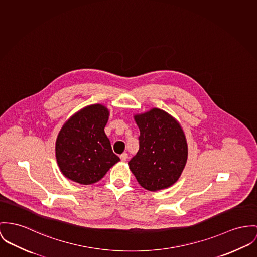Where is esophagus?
<instances>
[{
  "instance_id": "esophagus-1",
  "label": "esophagus",
  "mask_w": 257,
  "mask_h": 257,
  "mask_svg": "<svg viewBox=\"0 0 257 257\" xmlns=\"http://www.w3.org/2000/svg\"><path fill=\"white\" fill-rule=\"evenodd\" d=\"M127 158H128V154H127V153H123L122 155H120V159H121L122 161H126Z\"/></svg>"
}]
</instances>
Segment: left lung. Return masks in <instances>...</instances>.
I'll use <instances>...</instances> for the list:
<instances>
[{
    "label": "left lung",
    "mask_w": 257,
    "mask_h": 257,
    "mask_svg": "<svg viewBox=\"0 0 257 257\" xmlns=\"http://www.w3.org/2000/svg\"><path fill=\"white\" fill-rule=\"evenodd\" d=\"M140 129L139 151L129 167L139 184L157 192L177 182L188 158V145L176 119L159 108L134 116Z\"/></svg>",
    "instance_id": "8db88e82"
}]
</instances>
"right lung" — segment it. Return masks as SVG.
Listing matches in <instances>:
<instances>
[{"label":"right lung","instance_id":"add662e5","mask_svg":"<svg viewBox=\"0 0 257 257\" xmlns=\"http://www.w3.org/2000/svg\"><path fill=\"white\" fill-rule=\"evenodd\" d=\"M108 115L102 104H91L63 124L56 142V158L65 177L91 185L120 160L104 133Z\"/></svg>","mask_w":257,"mask_h":257}]
</instances>
